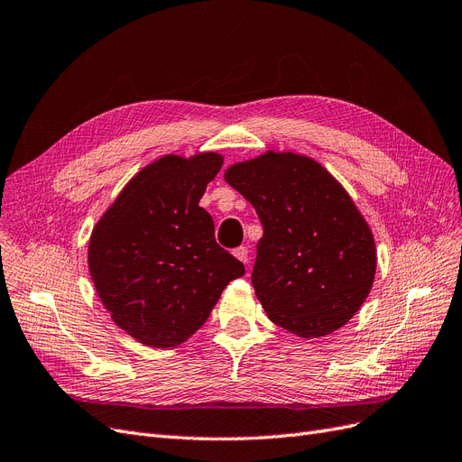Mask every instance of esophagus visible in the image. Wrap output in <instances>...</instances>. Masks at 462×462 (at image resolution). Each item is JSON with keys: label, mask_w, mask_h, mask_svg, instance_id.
<instances>
[{"label": "esophagus", "mask_w": 462, "mask_h": 462, "mask_svg": "<svg viewBox=\"0 0 462 462\" xmlns=\"http://www.w3.org/2000/svg\"><path fill=\"white\" fill-rule=\"evenodd\" d=\"M234 257L236 259H240L244 264H247L249 263V249L247 247H237V249H234Z\"/></svg>", "instance_id": "esophagus-1"}]
</instances>
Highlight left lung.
Segmentation results:
<instances>
[{
	"label": "left lung",
	"instance_id": "1",
	"mask_svg": "<svg viewBox=\"0 0 462 462\" xmlns=\"http://www.w3.org/2000/svg\"><path fill=\"white\" fill-rule=\"evenodd\" d=\"M225 180L257 211L263 237L251 283L276 326L326 337L360 310L377 270L365 218L328 169L293 152H266Z\"/></svg>",
	"mask_w": 462,
	"mask_h": 462
}]
</instances>
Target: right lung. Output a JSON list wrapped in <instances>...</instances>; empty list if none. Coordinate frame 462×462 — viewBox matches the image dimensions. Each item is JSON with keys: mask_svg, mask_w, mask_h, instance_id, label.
I'll return each instance as SVG.
<instances>
[{"mask_svg": "<svg viewBox=\"0 0 462 462\" xmlns=\"http://www.w3.org/2000/svg\"><path fill=\"white\" fill-rule=\"evenodd\" d=\"M222 167L215 152L167 156L141 169L95 225L89 272L117 328L153 348L190 338L244 264L215 242L199 208Z\"/></svg>", "mask_w": 462, "mask_h": 462, "instance_id": "obj_1", "label": "right lung"}]
</instances>
